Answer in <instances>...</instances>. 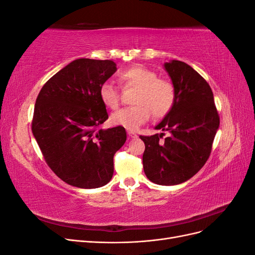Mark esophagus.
Listing matches in <instances>:
<instances>
[{
  "label": "esophagus",
  "instance_id": "34e87169",
  "mask_svg": "<svg viewBox=\"0 0 255 255\" xmlns=\"http://www.w3.org/2000/svg\"><path fill=\"white\" fill-rule=\"evenodd\" d=\"M128 135L129 138L137 137V134L134 132V130H130V129H128Z\"/></svg>",
  "mask_w": 255,
  "mask_h": 255
}]
</instances>
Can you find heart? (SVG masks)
Returning a JSON list of instances; mask_svg holds the SVG:
<instances>
[{"label":"heart","instance_id":"b5f03b06","mask_svg":"<svg viewBox=\"0 0 255 255\" xmlns=\"http://www.w3.org/2000/svg\"><path fill=\"white\" fill-rule=\"evenodd\" d=\"M118 79L121 86L136 88L132 107L123 109L111 116L112 125L127 129H136L151 117L161 119L171 112L175 104L176 90L168 80L159 79L158 74L141 65H135L119 72ZM99 97L103 105L110 110H117L120 105L118 88L110 82L101 85Z\"/></svg>","mask_w":255,"mask_h":255}]
</instances>
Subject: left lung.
I'll list each match as a JSON object with an SVG mask.
<instances>
[{"mask_svg": "<svg viewBox=\"0 0 255 255\" xmlns=\"http://www.w3.org/2000/svg\"><path fill=\"white\" fill-rule=\"evenodd\" d=\"M176 90L175 104L155 129L169 132L139 136L145 149L143 170L158 185L186 182L201 169L211 155L219 128V115L208 83L195 69L180 60L164 65Z\"/></svg>", "mask_w": 255, "mask_h": 255, "instance_id": "8db88e82", "label": "left lung"}]
</instances>
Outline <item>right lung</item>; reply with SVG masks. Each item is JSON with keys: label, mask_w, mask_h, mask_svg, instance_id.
<instances>
[{"label": "right lung", "mask_w": 255, "mask_h": 255, "mask_svg": "<svg viewBox=\"0 0 255 255\" xmlns=\"http://www.w3.org/2000/svg\"><path fill=\"white\" fill-rule=\"evenodd\" d=\"M116 71L113 60L75 59L37 97L33 135L52 171L71 186L98 188L113 177L114 155L127 133L122 127L101 128L109 115L99 90Z\"/></svg>", "instance_id": "1"}]
</instances>
